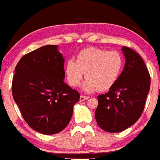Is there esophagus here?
Here are the masks:
<instances>
[{"label":"esophagus","instance_id":"esophagus-1","mask_svg":"<svg viewBox=\"0 0 160 160\" xmlns=\"http://www.w3.org/2000/svg\"><path fill=\"white\" fill-rule=\"evenodd\" d=\"M89 98V96H84V95H81L80 96V102H83L84 100H87Z\"/></svg>","mask_w":160,"mask_h":160}]
</instances>
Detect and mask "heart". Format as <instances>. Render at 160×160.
Listing matches in <instances>:
<instances>
[{"label":"heart","mask_w":160,"mask_h":160,"mask_svg":"<svg viewBox=\"0 0 160 160\" xmlns=\"http://www.w3.org/2000/svg\"><path fill=\"white\" fill-rule=\"evenodd\" d=\"M123 65V58L117 51L90 47L80 51L76 62L69 60L67 62L65 73L68 83L72 87L79 86L85 73L84 91H102L110 89L116 83Z\"/></svg>","instance_id":"b5f03b06"}]
</instances>
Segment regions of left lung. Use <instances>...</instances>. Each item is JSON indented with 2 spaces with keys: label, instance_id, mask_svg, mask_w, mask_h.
Listing matches in <instances>:
<instances>
[{
  "label": "left lung",
  "instance_id": "obj_1",
  "mask_svg": "<svg viewBox=\"0 0 160 160\" xmlns=\"http://www.w3.org/2000/svg\"><path fill=\"white\" fill-rule=\"evenodd\" d=\"M125 65L109 91L98 96L95 112L104 131L118 133L133 125L142 113L151 86V77L143 59L130 47L122 49Z\"/></svg>",
  "mask_w": 160,
  "mask_h": 160
}]
</instances>
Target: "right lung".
I'll return each instance as SVG.
<instances>
[{
    "mask_svg": "<svg viewBox=\"0 0 160 160\" xmlns=\"http://www.w3.org/2000/svg\"><path fill=\"white\" fill-rule=\"evenodd\" d=\"M64 59L56 45H47L20 59L12 83L13 98L35 131L55 134L66 128L79 92L64 82Z\"/></svg>",
    "mask_w": 160,
    "mask_h": 160,
    "instance_id": "add662e5",
    "label": "right lung"
}]
</instances>
